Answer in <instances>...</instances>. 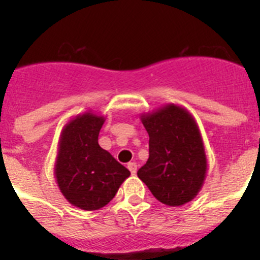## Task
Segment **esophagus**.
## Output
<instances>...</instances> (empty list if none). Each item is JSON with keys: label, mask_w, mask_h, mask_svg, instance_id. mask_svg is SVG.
I'll return each mask as SVG.
<instances>
[{"label": "esophagus", "mask_w": 260, "mask_h": 260, "mask_svg": "<svg viewBox=\"0 0 260 260\" xmlns=\"http://www.w3.org/2000/svg\"><path fill=\"white\" fill-rule=\"evenodd\" d=\"M126 167H128V170H129L132 174H136V171H138V165H136L135 162L128 163V166Z\"/></svg>", "instance_id": "esophagus-1"}]
</instances>
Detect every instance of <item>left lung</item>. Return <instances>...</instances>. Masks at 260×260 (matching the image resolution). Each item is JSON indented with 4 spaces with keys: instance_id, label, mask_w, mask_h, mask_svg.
<instances>
[{
    "instance_id": "obj_1",
    "label": "left lung",
    "mask_w": 260,
    "mask_h": 260,
    "mask_svg": "<svg viewBox=\"0 0 260 260\" xmlns=\"http://www.w3.org/2000/svg\"><path fill=\"white\" fill-rule=\"evenodd\" d=\"M140 120L150 136V156L138 177L165 205L187 204L200 193L208 171L197 122L175 104L143 113Z\"/></svg>"
}]
</instances>
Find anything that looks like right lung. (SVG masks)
<instances>
[{
	"label": "right lung",
	"instance_id": "add662e5",
	"mask_svg": "<svg viewBox=\"0 0 260 260\" xmlns=\"http://www.w3.org/2000/svg\"><path fill=\"white\" fill-rule=\"evenodd\" d=\"M104 122V116L89 110L71 118L59 139L54 175L64 198L79 209L104 208L131 175L98 144Z\"/></svg>",
	"mask_w": 260,
	"mask_h": 260
}]
</instances>
